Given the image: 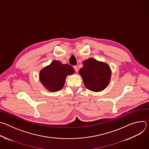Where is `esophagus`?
I'll return each instance as SVG.
<instances>
[{
  "label": "esophagus",
  "mask_w": 149,
  "mask_h": 149,
  "mask_svg": "<svg viewBox=\"0 0 149 149\" xmlns=\"http://www.w3.org/2000/svg\"><path fill=\"white\" fill-rule=\"evenodd\" d=\"M73 68H74V70H75V72H78V68H77V65H74V67H73Z\"/></svg>",
  "instance_id": "esophagus-1"
}]
</instances>
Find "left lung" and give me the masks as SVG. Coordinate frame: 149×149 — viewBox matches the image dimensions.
<instances>
[{
  "label": "left lung",
  "mask_w": 149,
  "mask_h": 149,
  "mask_svg": "<svg viewBox=\"0 0 149 149\" xmlns=\"http://www.w3.org/2000/svg\"><path fill=\"white\" fill-rule=\"evenodd\" d=\"M84 67L79 72L86 88L94 92L104 90L109 84L111 72L109 65L94 58L83 62Z\"/></svg>",
  "instance_id": "obj_1"
}]
</instances>
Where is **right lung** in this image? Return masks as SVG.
<instances>
[{
    "label": "right lung",
    "instance_id": "right-lung-1",
    "mask_svg": "<svg viewBox=\"0 0 149 149\" xmlns=\"http://www.w3.org/2000/svg\"><path fill=\"white\" fill-rule=\"evenodd\" d=\"M74 73V70L70 65L63 64L60 61L54 60L40 72V79L49 91L56 92L63 87L67 76Z\"/></svg>",
    "mask_w": 149,
    "mask_h": 149
}]
</instances>
